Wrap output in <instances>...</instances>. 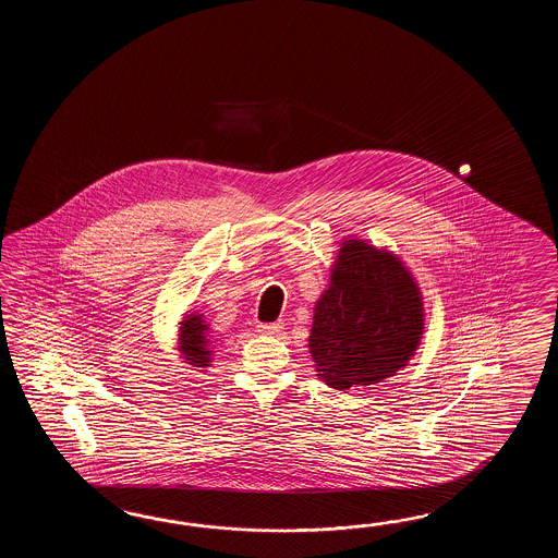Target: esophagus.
Listing matches in <instances>:
<instances>
[{
  "mask_svg": "<svg viewBox=\"0 0 558 558\" xmlns=\"http://www.w3.org/2000/svg\"><path fill=\"white\" fill-rule=\"evenodd\" d=\"M257 331L262 332V335H279V332L283 331V323H259L257 325Z\"/></svg>",
  "mask_w": 558,
  "mask_h": 558,
  "instance_id": "1",
  "label": "esophagus"
}]
</instances>
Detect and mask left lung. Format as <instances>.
<instances>
[{
	"mask_svg": "<svg viewBox=\"0 0 558 558\" xmlns=\"http://www.w3.org/2000/svg\"><path fill=\"white\" fill-rule=\"evenodd\" d=\"M423 296L399 257L343 241L315 305L308 351L331 389L375 385L407 367L423 335Z\"/></svg>",
	"mask_w": 558,
	"mask_h": 558,
	"instance_id": "8db88e82",
	"label": "left lung"
}]
</instances>
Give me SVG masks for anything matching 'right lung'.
I'll return each instance as SVG.
<instances>
[{"label": "right lung", "mask_w": 558, "mask_h": 558, "mask_svg": "<svg viewBox=\"0 0 558 558\" xmlns=\"http://www.w3.org/2000/svg\"><path fill=\"white\" fill-rule=\"evenodd\" d=\"M209 327L203 320V315H187L181 320L179 327V351L185 356V361L193 367L205 368L211 363V341H209Z\"/></svg>", "instance_id": "right-lung-1"}]
</instances>
